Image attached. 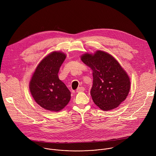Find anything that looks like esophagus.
<instances>
[{
    "label": "esophagus",
    "mask_w": 156,
    "mask_h": 156,
    "mask_svg": "<svg viewBox=\"0 0 156 156\" xmlns=\"http://www.w3.org/2000/svg\"><path fill=\"white\" fill-rule=\"evenodd\" d=\"M84 91V88L83 87H79L76 90V93H80Z\"/></svg>",
    "instance_id": "obj_1"
}]
</instances>
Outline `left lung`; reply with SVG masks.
<instances>
[{
    "instance_id": "8db88e82",
    "label": "left lung",
    "mask_w": 156,
    "mask_h": 156,
    "mask_svg": "<svg viewBox=\"0 0 156 156\" xmlns=\"http://www.w3.org/2000/svg\"><path fill=\"white\" fill-rule=\"evenodd\" d=\"M81 60L93 71L91 96L94 104L105 111L119 107L126 99L131 87L130 78L119 62L101 50L93 54L85 53Z\"/></svg>"
}]
</instances>
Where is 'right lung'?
<instances>
[{"label": "right lung", "mask_w": 156, "mask_h": 156, "mask_svg": "<svg viewBox=\"0 0 156 156\" xmlns=\"http://www.w3.org/2000/svg\"><path fill=\"white\" fill-rule=\"evenodd\" d=\"M66 57L60 51L51 52L37 65L29 84L30 93L36 102L52 112L62 110L71 99L70 91L58 76Z\"/></svg>", "instance_id": "add662e5"}]
</instances>
